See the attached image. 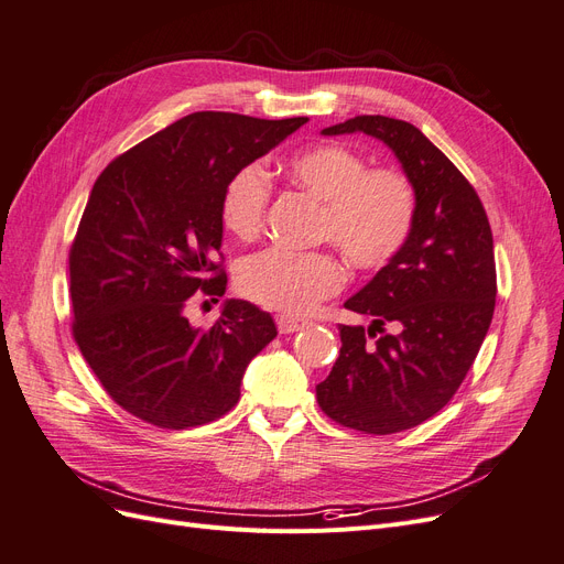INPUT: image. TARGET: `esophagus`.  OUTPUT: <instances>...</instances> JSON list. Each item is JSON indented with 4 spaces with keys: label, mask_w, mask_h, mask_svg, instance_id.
Returning <instances> with one entry per match:
<instances>
[{
    "label": "esophagus",
    "mask_w": 564,
    "mask_h": 564,
    "mask_svg": "<svg viewBox=\"0 0 564 564\" xmlns=\"http://www.w3.org/2000/svg\"><path fill=\"white\" fill-rule=\"evenodd\" d=\"M305 319H299V317H289V315H278V329L280 334H294L299 329L305 327Z\"/></svg>",
    "instance_id": "obj_1"
}]
</instances>
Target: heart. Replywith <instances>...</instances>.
Returning a JSON list of instances; mask_svg holds the SVG:
<instances>
[{"instance_id":"heart-1","label":"heart","mask_w":564,"mask_h":564,"mask_svg":"<svg viewBox=\"0 0 564 564\" xmlns=\"http://www.w3.org/2000/svg\"><path fill=\"white\" fill-rule=\"evenodd\" d=\"M286 176L322 202L317 237L332 242L357 270H379L404 249L414 232L419 195L402 169H367L362 155L338 143H317L286 162ZM270 183L261 166L247 164L220 195V224L249 242L265 224ZM344 263L332 251L268 247L237 268V289L249 301L284 315H303L344 286Z\"/></svg>"}]
</instances>
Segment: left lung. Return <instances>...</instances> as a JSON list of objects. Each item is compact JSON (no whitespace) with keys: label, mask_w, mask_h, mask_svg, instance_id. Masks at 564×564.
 <instances>
[{"label":"left lung","mask_w":564,"mask_h":564,"mask_svg":"<svg viewBox=\"0 0 564 564\" xmlns=\"http://www.w3.org/2000/svg\"><path fill=\"white\" fill-rule=\"evenodd\" d=\"M355 131L395 152L419 212L404 249L346 301L373 322L369 329L340 324L338 360L317 386V404L344 429L390 435L435 416L464 383L491 324L497 263L482 202L445 152L414 124L383 115L322 133Z\"/></svg>","instance_id":"obj_1"}]
</instances>
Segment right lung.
I'll return each mask as SVG.
<instances>
[{
	"label": "right lung",
	"mask_w": 564,
	"mask_h": 564,
	"mask_svg": "<svg viewBox=\"0 0 564 564\" xmlns=\"http://www.w3.org/2000/svg\"><path fill=\"white\" fill-rule=\"evenodd\" d=\"M308 117L193 112L115 158L70 247L73 336L108 395L166 431L216 421L247 365L278 336L270 313L230 299L207 329L193 294L224 296L220 195L230 176Z\"/></svg>",
	"instance_id": "1"
}]
</instances>
